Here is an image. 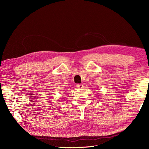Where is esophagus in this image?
I'll return each instance as SVG.
<instances>
[{
  "label": "esophagus",
  "mask_w": 149,
  "mask_h": 149,
  "mask_svg": "<svg viewBox=\"0 0 149 149\" xmlns=\"http://www.w3.org/2000/svg\"><path fill=\"white\" fill-rule=\"evenodd\" d=\"M76 86L78 89H82L83 87V85L82 84H77Z\"/></svg>",
  "instance_id": "1"
}]
</instances>
